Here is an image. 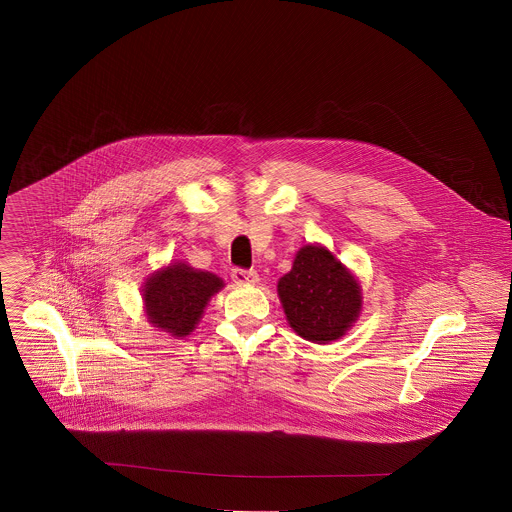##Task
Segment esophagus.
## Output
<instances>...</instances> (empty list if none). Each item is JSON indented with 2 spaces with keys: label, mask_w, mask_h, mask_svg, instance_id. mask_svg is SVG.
I'll return each mask as SVG.
<instances>
[{
  "label": "esophagus",
  "mask_w": 512,
  "mask_h": 512,
  "mask_svg": "<svg viewBox=\"0 0 512 512\" xmlns=\"http://www.w3.org/2000/svg\"><path fill=\"white\" fill-rule=\"evenodd\" d=\"M234 284H256L260 278L256 274V270H244V268H234L230 272Z\"/></svg>",
  "instance_id": "34e87169"
}]
</instances>
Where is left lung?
I'll return each mask as SVG.
<instances>
[{
	"label": "left lung",
	"mask_w": 512,
	"mask_h": 512,
	"mask_svg": "<svg viewBox=\"0 0 512 512\" xmlns=\"http://www.w3.org/2000/svg\"><path fill=\"white\" fill-rule=\"evenodd\" d=\"M278 293L293 331L313 343L339 339L361 311L357 280L321 246H303Z\"/></svg>",
	"instance_id": "1"
}]
</instances>
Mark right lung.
Here are the masks:
<instances>
[{
  "mask_svg": "<svg viewBox=\"0 0 512 512\" xmlns=\"http://www.w3.org/2000/svg\"><path fill=\"white\" fill-rule=\"evenodd\" d=\"M220 288L222 280L215 274L193 270L187 264L167 266L147 280V319L175 337H185L195 329L211 295Z\"/></svg>",
  "mask_w": 512,
  "mask_h": 512,
  "instance_id": "1",
  "label": "right lung"
}]
</instances>
